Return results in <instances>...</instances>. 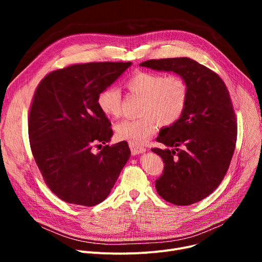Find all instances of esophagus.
<instances>
[{
  "label": "esophagus",
  "instance_id": "obj_1",
  "mask_svg": "<svg viewBox=\"0 0 262 262\" xmlns=\"http://www.w3.org/2000/svg\"><path fill=\"white\" fill-rule=\"evenodd\" d=\"M130 150H132V155H139L144 153L146 148L142 147V146H138V145H134V144H129Z\"/></svg>",
  "mask_w": 262,
  "mask_h": 262
}]
</instances>
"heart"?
I'll return each instance as SVG.
<instances>
[{
  "instance_id": "heart-1",
  "label": "heart",
  "mask_w": 262,
  "mask_h": 262,
  "mask_svg": "<svg viewBox=\"0 0 262 262\" xmlns=\"http://www.w3.org/2000/svg\"><path fill=\"white\" fill-rule=\"evenodd\" d=\"M129 93L142 98L138 120H122L115 126L118 138L134 145L144 144L158 126H170L180 120L185 112L189 89L187 81L178 74L164 75L157 72L139 71L126 81ZM96 103L102 114L117 118L121 112L122 95L115 86L105 87L98 94Z\"/></svg>"
}]
</instances>
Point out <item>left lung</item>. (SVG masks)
<instances>
[{
  "label": "left lung",
  "instance_id": "8db88e82",
  "mask_svg": "<svg viewBox=\"0 0 262 262\" xmlns=\"http://www.w3.org/2000/svg\"><path fill=\"white\" fill-rule=\"evenodd\" d=\"M140 66L174 72L187 81L189 95L182 118L163 127L156 138L167 148H152L164 163L155 186L171 204L198 203L221 184L235 150L237 121L229 92L216 73L188 57L150 59Z\"/></svg>",
  "mask_w": 262,
  "mask_h": 262
}]
</instances>
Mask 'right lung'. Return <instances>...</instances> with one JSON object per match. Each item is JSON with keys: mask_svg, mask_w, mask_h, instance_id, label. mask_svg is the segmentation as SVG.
Returning <instances> with one entry per match:
<instances>
[{"mask_svg": "<svg viewBox=\"0 0 262 262\" xmlns=\"http://www.w3.org/2000/svg\"><path fill=\"white\" fill-rule=\"evenodd\" d=\"M132 62H89L48 74L38 85L29 117L31 148L48 187L60 200L95 206L110 193L129 159L126 141L105 145L114 133L96 99ZM102 146V144H100Z\"/></svg>", "mask_w": 262, "mask_h": 262, "instance_id": "right-lung-1", "label": "right lung"}]
</instances>
